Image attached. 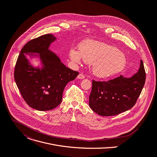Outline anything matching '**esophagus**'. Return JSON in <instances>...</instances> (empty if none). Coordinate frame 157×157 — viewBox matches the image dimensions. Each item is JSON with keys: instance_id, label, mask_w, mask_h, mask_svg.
<instances>
[{"instance_id": "1", "label": "esophagus", "mask_w": 157, "mask_h": 157, "mask_svg": "<svg viewBox=\"0 0 157 157\" xmlns=\"http://www.w3.org/2000/svg\"><path fill=\"white\" fill-rule=\"evenodd\" d=\"M84 78H85V76H84V75H82V74H79V75L78 76V77H77L78 79H84Z\"/></svg>"}]
</instances>
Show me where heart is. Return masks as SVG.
<instances>
[{"label": "heart", "mask_w": 157, "mask_h": 157, "mask_svg": "<svg viewBox=\"0 0 157 157\" xmlns=\"http://www.w3.org/2000/svg\"><path fill=\"white\" fill-rule=\"evenodd\" d=\"M69 57L76 63H80L81 57L84 62L91 63L93 73L99 78H109L119 73L126 64V57L121 51L103 42L93 40L81 44L79 52L71 49Z\"/></svg>", "instance_id": "1"}]
</instances>
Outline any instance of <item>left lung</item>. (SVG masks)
<instances>
[{
  "label": "left lung",
  "mask_w": 157,
  "mask_h": 157,
  "mask_svg": "<svg viewBox=\"0 0 157 157\" xmlns=\"http://www.w3.org/2000/svg\"><path fill=\"white\" fill-rule=\"evenodd\" d=\"M146 79L144 63L141 60L138 72L131 78L122 75L108 81L93 80L89 105L98 115L115 116L131 109L141 94Z\"/></svg>",
  "instance_id": "8db88e82"
}]
</instances>
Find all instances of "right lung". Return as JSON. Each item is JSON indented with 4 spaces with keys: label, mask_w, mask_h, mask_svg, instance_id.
Listing matches in <instances>:
<instances>
[{
    "label": "right lung",
    "mask_w": 157,
    "mask_h": 157,
    "mask_svg": "<svg viewBox=\"0 0 157 157\" xmlns=\"http://www.w3.org/2000/svg\"><path fill=\"white\" fill-rule=\"evenodd\" d=\"M56 39L48 34L27 42L21 51L14 69V79L24 101L39 111L51 110L58 106L62 101L66 84L79 75L49 50ZM29 53L40 54L44 64L41 69L30 64L24 54Z\"/></svg>",
    "instance_id": "right-lung-1"
}]
</instances>
